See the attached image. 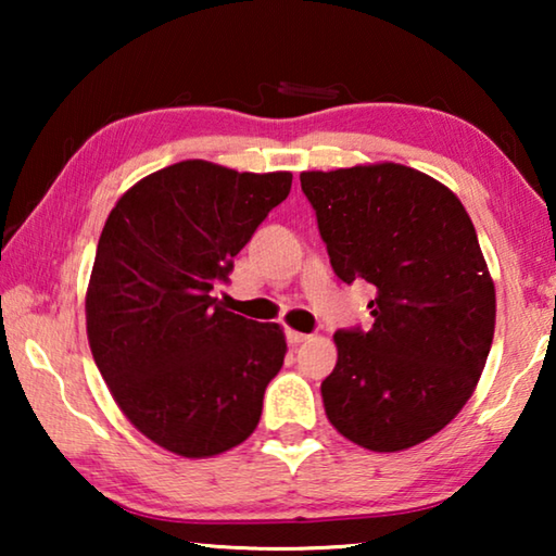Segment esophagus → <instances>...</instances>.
Returning <instances> with one entry per match:
<instances>
[{"label": "esophagus", "mask_w": 556, "mask_h": 556, "mask_svg": "<svg viewBox=\"0 0 556 556\" xmlns=\"http://www.w3.org/2000/svg\"><path fill=\"white\" fill-rule=\"evenodd\" d=\"M304 341H308L306 333H299V331H291V328H287V343L289 345H301Z\"/></svg>", "instance_id": "1"}]
</instances>
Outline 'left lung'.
I'll use <instances>...</instances> for the list:
<instances>
[{
	"instance_id": "1",
	"label": "left lung",
	"mask_w": 556,
	"mask_h": 556,
	"mask_svg": "<svg viewBox=\"0 0 556 556\" xmlns=\"http://www.w3.org/2000/svg\"><path fill=\"white\" fill-rule=\"evenodd\" d=\"M299 178L338 279L375 287L372 328L333 336L328 421L370 451L417 446L460 412L491 353L495 287L473 223L444 184L402 164Z\"/></svg>"
}]
</instances>
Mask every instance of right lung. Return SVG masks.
I'll return each instance as SVG.
<instances>
[{
    "instance_id": "add662e5",
    "label": "right lung",
    "mask_w": 556,
    "mask_h": 556,
    "mask_svg": "<svg viewBox=\"0 0 556 556\" xmlns=\"http://www.w3.org/2000/svg\"><path fill=\"white\" fill-rule=\"evenodd\" d=\"M289 191V172L188 159L108 215L86 296L90 351L125 417L172 454H223L257 427L285 333L228 312L213 289Z\"/></svg>"
}]
</instances>
